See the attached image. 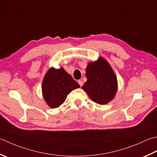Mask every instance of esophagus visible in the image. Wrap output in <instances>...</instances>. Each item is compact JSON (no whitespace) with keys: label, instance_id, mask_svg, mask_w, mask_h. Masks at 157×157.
<instances>
[{"label":"esophagus","instance_id":"1","mask_svg":"<svg viewBox=\"0 0 157 157\" xmlns=\"http://www.w3.org/2000/svg\"><path fill=\"white\" fill-rule=\"evenodd\" d=\"M78 84H79V86H82L83 85V84H84V83H83V82L82 81V80H78Z\"/></svg>","mask_w":157,"mask_h":157}]
</instances>
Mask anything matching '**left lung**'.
<instances>
[{"label": "left lung", "instance_id": "8db88e82", "mask_svg": "<svg viewBox=\"0 0 157 157\" xmlns=\"http://www.w3.org/2000/svg\"><path fill=\"white\" fill-rule=\"evenodd\" d=\"M87 81L82 88L94 102L109 103L118 91L117 78L109 63L103 57L88 63L86 69Z\"/></svg>", "mask_w": 157, "mask_h": 157}]
</instances>
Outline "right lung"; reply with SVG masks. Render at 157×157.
<instances>
[{"mask_svg":"<svg viewBox=\"0 0 157 157\" xmlns=\"http://www.w3.org/2000/svg\"><path fill=\"white\" fill-rule=\"evenodd\" d=\"M41 88L47 105L51 108H57L64 102L67 94L79 88V85L63 67H51L45 73Z\"/></svg>","mask_w":157,"mask_h":157,"instance_id":"obj_1","label":"right lung"}]
</instances>
